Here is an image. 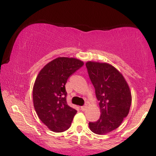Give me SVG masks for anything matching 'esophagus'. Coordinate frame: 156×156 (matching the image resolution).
<instances>
[{
	"instance_id": "34e87169",
	"label": "esophagus",
	"mask_w": 156,
	"mask_h": 156,
	"mask_svg": "<svg viewBox=\"0 0 156 156\" xmlns=\"http://www.w3.org/2000/svg\"><path fill=\"white\" fill-rule=\"evenodd\" d=\"M87 108H88V105H83V106L81 107V110H82V111H85Z\"/></svg>"
}]
</instances>
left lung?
Returning <instances> with one entry per match:
<instances>
[{"label":"left lung","mask_w":156,"mask_h":156,"mask_svg":"<svg viewBox=\"0 0 156 156\" xmlns=\"http://www.w3.org/2000/svg\"><path fill=\"white\" fill-rule=\"evenodd\" d=\"M85 65L101 112L98 121L90 122L89 128L94 133L105 135L118 128L128 115L131 91L122 73L112 65L92 61Z\"/></svg>","instance_id":"8db88e82"}]
</instances>
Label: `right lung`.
Listing matches in <instances>:
<instances>
[{"mask_svg":"<svg viewBox=\"0 0 156 156\" xmlns=\"http://www.w3.org/2000/svg\"><path fill=\"white\" fill-rule=\"evenodd\" d=\"M84 62L76 58L58 57L39 71L33 88V105L38 118L50 130L69 129L76 110L68 105L65 84Z\"/></svg>","mask_w":156,"mask_h":156,"instance_id":"right-lung-1","label":"right lung"}]
</instances>
